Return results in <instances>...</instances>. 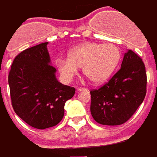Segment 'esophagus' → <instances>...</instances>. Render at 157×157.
I'll return each mask as SVG.
<instances>
[{
  "mask_svg": "<svg viewBox=\"0 0 157 157\" xmlns=\"http://www.w3.org/2000/svg\"><path fill=\"white\" fill-rule=\"evenodd\" d=\"M81 90L89 91V90L87 88H81V87H79V88H77V91H81Z\"/></svg>",
  "mask_w": 157,
  "mask_h": 157,
  "instance_id": "34e87169",
  "label": "esophagus"
}]
</instances>
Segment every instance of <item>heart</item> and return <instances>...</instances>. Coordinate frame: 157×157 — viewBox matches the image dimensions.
<instances>
[{"label": "heart", "instance_id": "b5f03b06", "mask_svg": "<svg viewBox=\"0 0 157 157\" xmlns=\"http://www.w3.org/2000/svg\"><path fill=\"white\" fill-rule=\"evenodd\" d=\"M121 52L113 44L85 43L71 49L68 58L58 59L56 65L67 81H71L83 67L84 74L94 83L104 82L119 63Z\"/></svg>", "mask_w": 157, "mask_h": 157}]
</instances>
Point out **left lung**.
Listing matches in <instances>:
<instances>
[{"label":"left lung","mask_w":157,"mask_h":157,"mask_svg":"<svg viewBox=\"0 0 157 157\" xmlns=\"http://www.w3.org/2000/svg\"><path fill=\"white\" fill-rule=\"evenodd\" d=\"M146 93L145 65L138 54L129 50L112 78L90 91L91 115L101 124H124L143 103Z\"/></svg>","instance_id":"8db88e82"}]
</instances>
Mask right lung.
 Returning <instances> with one entry per match:
<instances>
[{
	"instance_id": "right-lung-1",
	"label": "right lung",
	"mask_w": 157,
	"mask_h": 157,
	"mask_svg": "<svg viewBox=\"0 0 157 157\" xmlns=\"http://www.w3.org/2000/svg\"><path fill=\"white\" fill-rule=\"evenodd\" d=\"M47 44L41 43L18 54L8 76L13 111L23 121L39 129L61 121L65 103L76 91L56 79Z\"/></svg>"
}]
</instances>
